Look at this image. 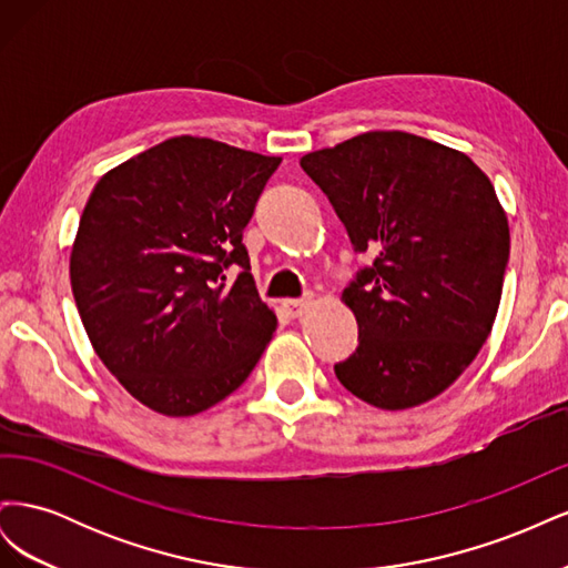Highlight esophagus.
Segmentation results:
<instances>
[{"instance_id":"34e87169","label":"esophagus","mask_w":568,"mask_h":568,"mask_svg":"<svg viewBox=\"0 0 568 568\" xmlns=\"http://www.w3.org/2000/svg\"><path fill=\"white\" fill-rule=\"evenodd\" d=\"M313 301H315V296L307 294V296H303V298H288V301H284L282 307H284L288 317H301V315L307 311V307L313 305Z\"/></svg>"}]
</instances>
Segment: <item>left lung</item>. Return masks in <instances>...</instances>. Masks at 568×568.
Masks as SVG:
<instances>
[{"label":"left lung","mask_w":568,"mask_h":568,"mask_svg":"<svg viewBox=\"0 0 568 568\" xmlns=\"http://www.w3.org/2000/svg\"><path fill=\"white\" fill-rule=\"evenodd\" d=\"M301 168L329 196L372 267L343 291L359 329L338 382L379 409L434 400L471 365L503 298L509 222L467 153L400 130L305 153Z\"/></svg>","instance_id":"1"}]
</instances>
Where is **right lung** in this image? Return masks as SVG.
Here are the masks:
<instances>
[{
    "label": "right lung",
    "mask_w": 568,
    "mask_h": 568,
    "mask_svg": "<svg viewBox=\"0 0 568 568\" xmlns=\"http://www.w3.org/2000/svg\"><path fill=\"white\" fill-rule=\"evenodd\" d=\"M282 163L209 136H170L101 178L71 248L94 353L134 400L194 417L246 382L277 329L242 244ZM243 267L230 287L224 267Z\"/></svg>",
    "instance_id": "1"
}]
</instances>
